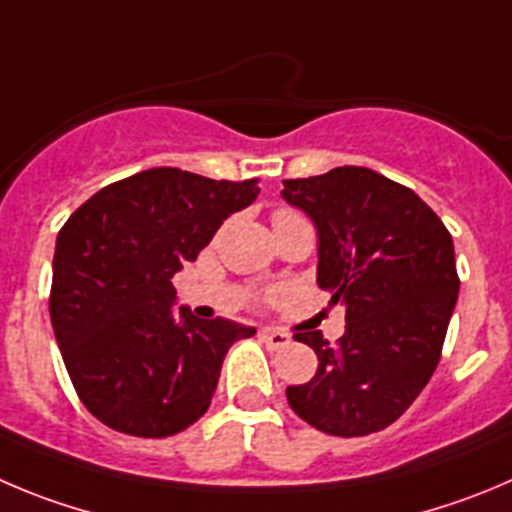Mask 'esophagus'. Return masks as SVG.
I'll list each match as a JSON object with an SVG mask.
<instances>
[{
  "mask_svg": "<svg viewBox=\"0 0 512 512\" xmlns=\"http://www.w3.org/2000/svg\"><path fill=\"white\" fill-rule=\"evenodd\" d=\"M260 338L267 343L270 348H285L290 343V336L283 331H275V328H262Z\"/></svg>",
  "mask_w": 512,
  "mask_h": 512,
  "instance_id": "esophagus-1",
  "label": "esophagus"
}]
</instances>
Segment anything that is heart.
Listing matches in <instances>:
<instances>
[{
  "instance_id": "1",
  "label": "heart",
  "mask_w": 512,
  "mask_h": 512,
  "mask_svg": "<svg viewBox=\"0 0 512 512\" xmlns=\"http://www.w3.org/2000/svg\"><path fill=\"white\" fill-rule=\"evenodd\" d=\"M280 212H288V209H280Z\"/></svg>"
}]
</instances>
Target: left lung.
<instances>
[{"mask_svg": "<svg viewBox=\"0 0 512 512\" xmlns=\"http://www.w3.org/2000/svg\"><path fill=\"white\" fill-rule=\"evenodd\" d=\"M283 199L318 229V285L346 305L336 346L295 333L318 356L288 404L336 437L386 429L412 407L442 356L460 278L452 234L414 194L364 166L283 181Z\"/></svg>", "mask_w": 512, "mask_h": 512, "instance_id": "8db88e82", "label": "left lung"}]
</instances>
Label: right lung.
Returning a JSON list of instances; mask_svg holds the SVG:
<instances>
[{"instance_id":"1","label":"right lung","mask_w":512,"mask_h":512,"mask_svg":"<svg viewBox=\"0 0 512 512\" xmlns=\"http://www.w3.org/2000/svg\"><path fill=\"white\" fill-rule=\"evenodd\" d=\"M257 179L159 166L103 186L57 234L50 321L88 412L131 437H171L212 404L229 346L252 326L174 310L171 278L197 260Z\"/></svg>"}]
</instances>
